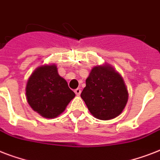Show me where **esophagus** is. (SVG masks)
Returning a JSON list of instances; mask_svg holds the SVG:
<instances>
[{"mask_svg": "<svg viewBox=\"0 0 160 160\" xmlns=\"http://www.w3.org/2000/svg\"><path fill=\"white\" fill-rule=\"evenodd\" d=\"M75 93L76 95H80V93H81V90H80V88H77V89H75Z\"/></svg>", "mask_w": 160, "mask_h": 160, "instance_id": "1", "label": "esophagus"}]
</instances>
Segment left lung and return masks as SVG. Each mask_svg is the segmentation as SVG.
I'll list each match as a JSON object with an SVG mask.
<instances>
[{"instance_id":"1","label":"left lung","mask_w":160,"mask_h":160,"mask_svg":"<svg viewBox=\"0 0 160 160\" xmlns=\"http://www.w3.org/2000/svg\"><path fill=\"white\" fill-rule=\"evenodd\" d=\"M85 84L80 96L93 116L109 120L121 114L129 94L123 78L113 66L106 63L94 66Z\"/></svg>"}]
</instances>
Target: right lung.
Segmentation results:
<instances>
[{
  "label": "right lung",
  "mask_w": 160,
  "mask_h": 160,
  "mask_svg": "<svg viewBox=\"0 0 160 160\" xmlns=\"http://www.w3.org/2000/svg\"><path fill=\"white\" fill-rule=\"evenodd\" d=\"M26 95L34 111L47 119L62 114L75 96L66 80L59 75L55 64L41 65L34 70L26 84Z\"/></svg>",
  "instance_id": "1"
}]
</instances>
